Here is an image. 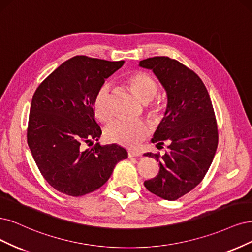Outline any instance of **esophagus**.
<instances>
[{
  "mask_svg": "<svg viewBox=\"0 0 252 252\" xmlns=\"http://www.w3.org/2000/svg\"><path fill=\"white\" fill-rule=\"evenodd\" d=\"M127 155H128L129 158H132V157H139V156L141 155V153H140L139 151H128Z\"/></svg>",
  "mask_w": 252,
  "mask_h": 252,
  "instance_id": "esophagus-1",
  "label": "esophagus"
}]
</instances>
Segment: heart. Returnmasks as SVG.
<instances>
[{"label": "heart", "mask_w": 252, "mask_h": 252, "mask_svg": "<svg viewBox=\"0 0 252 252\" xmlns=\"http://www.w3.org/2000/svg\"><path fill=\"white\" fill-rule=\"evenodd\" d=\"M129 84L143 102L151 101L158 92V83L152 75L145 72H135L127 78ZM93 111L100 121H108L114 114L112 102V88L105 83L99 87L93 98ZM149 115L157 116L161 111L159 101L149 104ZM150 134V126L144 120H131L116 118L104 127V137L110 142H114L126 148H135Z\"/></svg>", "instance_id": "obj_1"}]
</instances>
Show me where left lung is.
<instances>
[{
    "label": "left lung",
    "mask_w": 252,
    "mask_h": 252,
    "mask_svg": "<svg viewBox=\"0 0 252 252\" xmlns=\"http://www.w3.org/2000/svg\"><path fill=\"white\" fill-rule=\"evenodd\" d=\"M139 66L153 70L167 93L165 116L152 142L169 143V153L144 154L159 161L156 177L144 181L156 196L175 201L203 180L218 147V126L205 85L192 70L167 56H154ZM157 145V147H158Z\"/></svg>",
    "instance_id": "obj_1"
}]
</instances>
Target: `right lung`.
Returning a JSON list of instances; mask_svg holds the SVG:
<instances>
[{"label":"right lung","instance_id":"right-lung-1","mask_svg":"<svg viewBox=\"0 0 252 252\" xmlns=\"http://www.w3.org/2000/svg\"><path fill=\"white\" fill-rule=\"evenodd\" d=\"M125 61L74 56L45 78L32 97L27 141L35 163L53 189L72 197L98 189L127 152L117 144L101 147L93 98L104 79Z\"/></svg>","mask_w":252,"mask_h":252}]
</instances>
